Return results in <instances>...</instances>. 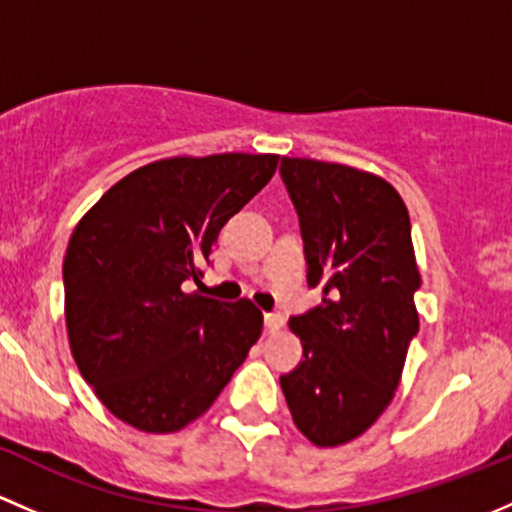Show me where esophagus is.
<instances>
[{"label":"esophagus","mask_w":512,"mask_h":512,"mask_svg":"<svg viewBox=\"0 0 512 512\" xmlns=\"http://www.w3.org/2000/svg\"><path fill=\"white\" fill-rule=\"evenodd\" d=\"M283 325H286V320H283L281 313H266V328L271 330V333H278Z\"/></svg>","instance_id":"esophagus-1"}]
</instances>
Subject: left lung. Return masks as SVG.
Returning a JSON list of instances; mask_svg holds the SVG:
<instances>
[{"instance_id":"obj_1","label":"left lung","mask_w":512,"mask_h":512,"mask_svg":"<svg viewBox=\"0 0 512 512\" xmlns=\"http://www.w3.org/2000/svg\"><path fill=\"white\" fill-rule=\"evenodd\" d=\"M308 286L323 303L288 320L303 357L283 374L295 426L315 446L357 439L389 407L419 333L412 221L387 179L337 162L283 157Z\"/></svg>"}]
</instances>
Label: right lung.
<instances>
[{
    "mask_svg": "<svg viewBox=\"0 0 512 512\" xmlns=\"http://www.w3.org/2000/svg\"><path fill=\"white\" fill-rule=\"evenodd\" d=\"M278 155L167 157L115 182L76 224L63 258L66 330L83 379L110 414L147 434L192 424L261 337L263 313L187 293L221 226Z\"/></svg>",
    "mask_w": 512,
    "mask_h": 512,
    "instance_id": "obj_1",
    "label": "right lung"
}]
</instances>
